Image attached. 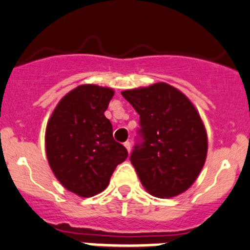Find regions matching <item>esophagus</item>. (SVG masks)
<instances>
[{
	"label": "esophagus",
	"mask_w": 250,
	"mask_h": 250,
	"mask_svg": "<svg viewBox=\"0 0 250 250\" xmlns=\"http://www.w3.org/2000/svg\"><path fill=\"white\" fill-rule=\"evenodd\" d=\"M125 147L127 148L128 152H130V148H132V145H130L129 141H125Z\"/></svg>",
	"instance_id": "34e87169"
}]
</instances>
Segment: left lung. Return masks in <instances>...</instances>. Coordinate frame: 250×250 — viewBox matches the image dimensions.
Returning a JSON list of instances; mask_svg holds the SVG:
<instances>
[{
	"mask_svg": "<svg viewBox=\"0 0 250 250\" xmlns=\"http://www.w3.org/2000/svg\"><path fill=\"white\" fill-rule=\"evenodd\" d=\"M140 116V139L130 155L147 192L169 198L185 192L206 162L204 125L185 94L165 82L122 92Z\"/></svg>",
	"mask_w": 250,
	"mask_h": 250,
	"instance_id": "obj_1",
	"label": "left lung"
}]
</instances>
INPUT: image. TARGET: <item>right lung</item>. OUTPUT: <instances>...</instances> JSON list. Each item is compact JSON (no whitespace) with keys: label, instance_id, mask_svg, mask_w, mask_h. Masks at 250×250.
Listing matches in <instances>:
<instances>
[{"label":"right lung","instance_id":"1","mask_svg":"<svg viewBox=\"0 0 250 250\" xmlns=\"http://www.w3.org/2000/svg\"><path fill=\"white\" fill-rule=\"evenodd\" d=\"M113 89L82 84L59 102L46 128V153L55 178L66 190L92 197L107 188L128 151L112 137L104 112Z\"/></svg>","mask_w":250,"mask_h":250}]
</instances>
